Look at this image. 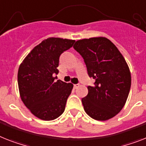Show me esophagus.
Masks as SVG:
<instances>
[{"label":"esophagus","instance_id":"obj_1","mask_svg":"<svg viewBox=\"0 0 146 146\" xmlns=\"http://www.w3.org/2000/svg\"><path fill=\"white\" fill-rule=\"evenodd\" d=\"M79 86H80V84H74V88L77 89V88L79 87Z\"/></svg>","mask_w":146,"mask_h":146}]
</instances>
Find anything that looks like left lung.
Returning a JSON list of instances; mask_svg holds the SVG:
<instances>
[{"instance_id":"left-lung-1","label":"left lung","mask_w":146,"mask_h":146,"mask_svg":"<svg viewBox=\"0 0 146 146\" xmlns=\"http://www.w3.org/2000/svg\"><path fill=\"white\" fill-rule=\"evenodd\" d=\"M73 47L84 58L89 76L96 80L82 98L84 110L98 121L114 117L125 106L131 89V72L124 56L106 37L80 39Z\"/></svg>"}]
</instances>
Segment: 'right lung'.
<instances>
[{"label": "right lung", "mask_w": 146, "mask_h": 146, "mask_svg": "<svg viewBox=\"0 0 146 146\" xmlns=\"http://www.w3.org/2000/svg\"><path fill=\"white\" fill-rule=\"evenodd\" d=\"M75 40L50 37L33 48L24 59L18 72L20 97L35 116L44 121L58 118L64 112L73 84L60 80V56Z\"/></svg>", "instance_id": "right-lung-1"}]
</instances>
